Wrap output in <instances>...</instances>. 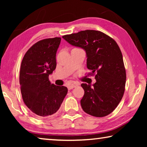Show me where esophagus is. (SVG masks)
<instances>
[{
	"label": "esophagus",
	"instance_id": "obj_1",
	"mask_svg": "<svg viewBox=\"0 0 147 147\" xmlns=\"http://www.w3.org/2000/svg\"><path fill=\"white\" fill-rule=\"evenodd\" d=\"M79 85L78 83L74 81H69L68 82V88L69 89H73L74 88H76V86H78Z\"/></svg>",
	"mask_w": 147,
	"mask_h": 147
}]
</instances>
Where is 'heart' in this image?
Listing matches in <instances>:
<instances>
[{
  "label": "heart",
  "mask_w": 147,
  "mask_h": 147,
  "mask_svg": "<svg viewBox=\"0 0 147 147\" xmlns=\"http://www.w3.org/2000/svg\"><path fill=\"white\" fill-rule=\"evenodd\" d=\"M78 49V48H74V49Z\"/></svg>",
  "instance_id": "b5f03b06"
}]
</instances>
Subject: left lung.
Listing matches in <instances>:
<instances>
[{
  "label": "left lung",
  "instance_id": "1",
  "mask_svg": "<svg viewBox=\"0 0 147 147\" xmlns=\"http://www.w3.org/2000/svg\"><path fill=\"white\" fill-rule=\"evenodd\" d=\"M69 43L86 51L87 67L94 75L93 87L82 84L80 103L89 115L102 117L110 114L120 102L125 90L126 70L117 43L103 32L86 30L62 36Z\"/></svg>",
  "mask_w": 147,
  "mask_h": 147
}]
</instances>
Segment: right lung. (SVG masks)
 <instances>
[{
	"instance_id": "1",
	"label": "right lung",
	"mask_w": 147,
	"mask_h": 147,
	"mask_svg": "<svg viewBox=\"0 0 147 147\" xmlns=\"http://www.w3.org/2000/svg\"><path fill=\"white\" fill-rule=\"evenodd\" d=\"M61 38L44 39L34 44L23 58L19 83L23 102L34 115L44 118L58 110L67 93L65 86L51 83L56 67V54Z\"/></svg>"
}]
</instances>
